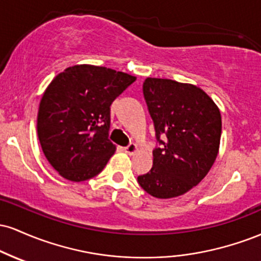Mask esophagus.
I'll return each mask as SVG.
<instances>
[{
    "label": "esophagus",
    "instance_id": "obj_1",
    "mask_svg": "<svg viewBox=\"0 0 261 261\" xmlns=\"http://www.w3.org/2000/svg\"><path fill=\"white\" fill-rule=\"evenodd\" d=\"M137 149H139V147H137V145H135V143H131V145H128L127 147H125L124 148V151L126 152L127 154H134V153H136L137 152Z\"/></svg>",
    "mask_w": 261,
    "mask_h": 261
}]
</instances>
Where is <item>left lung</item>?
<instances>
[{"mask_svg":"<svg viewBox=\"0 0 261 261\" xmlns=\"http://www.w3.org/2000/svg\"><path fill=\"white\" fill-rule=\"evenodd\" d=\"M143 95L162 147L153 151L151 170L137 181L157 199L180 196L196 187L216 161L220 109L201 88L173 80L147 77Z\"/></svg>","mask_w":261,"mask_h":261,"instance_id":"8db88e82","label":"left lung"}]
</instances>
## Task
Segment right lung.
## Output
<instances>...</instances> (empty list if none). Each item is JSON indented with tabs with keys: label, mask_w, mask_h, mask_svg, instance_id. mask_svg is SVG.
<instances>
[{
	"label": "right lung",
	"mask_w": 261,
	"mask_h": 261,
	"mask_svg": "<svg viewBox=\"0 0 261 261\" xmlns=\"http://www.w3.org/2000/svg\"><path fill=\"white\" fill-rule=\"evenodd\" d=\"M136 77L94 65H74L45 89L38 137L45 157L62 178L85 181L103 170L116 151L108 139L110 106Z\"/></svg>",
	"instance_id": "obj_1"
}]
</instances>
